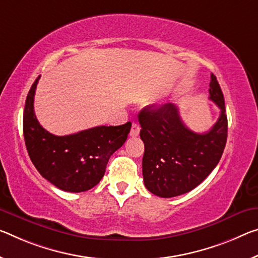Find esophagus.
<instances>
[{
	"label": "esophagus",
	"mask_w": 258,
	"mask_h": 258,
	"mask_svg": "<svg viewBox=\"0 0 258 258\" xmlns=\"http://www.w3.org/2000/svg\"><path fill=\"white\" fill-rule=\"evenodd\" d=\"M139 133H140V127H139V125L137 122H133L132 124V128H131V132H130V136L131 137H138Z\"/></svg>",
	"instance_id": "1"
}]
</instances>
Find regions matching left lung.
Returning <instances> with one entry per match:
<instances>
[{
  "label": "left lung",
  "mask_w": 258,
  "mask_h": 258,
  "mask_svg": "<svg viewBox=\"0 0 258 258\" xmlns=\"http://www.w3.org/2000/svg\"><path fill=\"white\" fill-rule=\"evenodd\" d=\"M209 86V100L218 105L220 116L206 133L188 128L173 103L148 105L139 113L145 144L142 174L150 193L161 198L188 193L217 166L227 140V117L216 76L211 75Z\"/></svg>",
  "instance_id": "8db88e82"
}]
</instances>
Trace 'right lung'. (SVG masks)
I'll return each mask as SVG.
<instances>
[{
    "label": "right lung",
    "mask_w": 258,
    "mask_h": 258,
    "mask_svg": "<svg viewBox=\"0 0 258 258\" xmlns=\"http://www.w3.org/2000/svg\"><path fill=\"white\" fill-rule=\"evenodd\" d=\"M39 78L27 94L24 109L28 156L40 174L59 189L72 193L91 189L104 175L110 156L124 145L132 124L96 126L70 136H54L40 125L34 113Z\"/></svg>",
    "instance_id": "add662e5"
}]
</instances>
